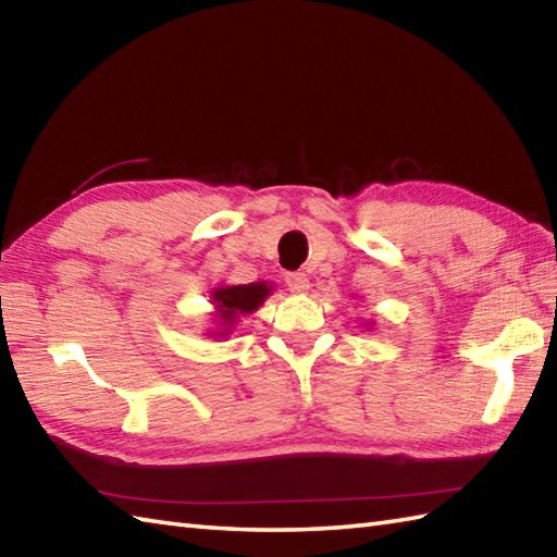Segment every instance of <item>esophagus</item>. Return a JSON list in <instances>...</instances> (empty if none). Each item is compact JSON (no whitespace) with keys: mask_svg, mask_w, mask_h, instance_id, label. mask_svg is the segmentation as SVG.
Returning a JSON list of instances; mask_svg holds the SVG:
<instances>
[{"mask_svg":"<svg viewBox=\"0 0 557 557\" xmlns=\"http://www.w3.org/2000/svg\"><path fill=\"white\" fill-rule=\"evenodd\" d=\"M285 282H287L289 292H294V294H304L306 289L311 287V282H309V277L304 275V272H287Z\"/></svg>","mask_w":557,"mask_h":557,"instance_id":"1","label":"esophagus"}]
</instances>
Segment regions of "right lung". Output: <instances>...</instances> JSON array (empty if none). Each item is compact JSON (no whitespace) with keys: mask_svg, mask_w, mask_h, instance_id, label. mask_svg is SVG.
<instances>
[{"mask_svg":"<svg viewBox=\"0 0 557 557\" xmlns=\"http://www.w3.org/2000/svg\"><path fill=\"white\" fill-rule=\"evenodd\" d=\"M270 285L265 282H251V285H234V287H218L212 292V304H215V318L220 333H210L218 337H227L236 318L244 313L258 311V306L268 299Z\"/></svg>","mask_w":557,"mask_h":557,"instance_id":"right-lung-1","label":"right lung"}]
</instances>
